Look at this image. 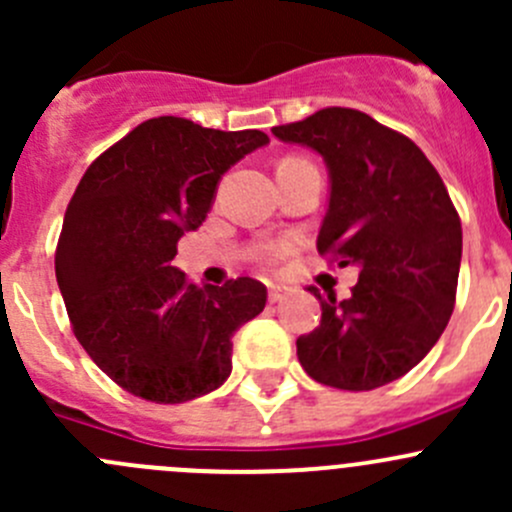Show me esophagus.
I'll use <instances>...</instances> for the list:
<instances>
[{
  "label": "esophagus",
  "mask_w": 512,
  "mask_h": 512,
  "mask_svg": "<svg viewBox=\"0 0 512 512\" xmlns=\"http://www.w3.org/2000/svg\"><path fill=\"white\" fill-rule=\"evenodd\" d=\"M267 297H270V302H282V299L287 297V287L282 285H270V289H267Z\"/></svg>",
  "instance_id": "esophagus-1"
}]
</instances>
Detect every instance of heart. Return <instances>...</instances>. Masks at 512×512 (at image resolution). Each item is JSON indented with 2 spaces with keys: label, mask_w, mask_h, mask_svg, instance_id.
I'll use <instances>...</instances> for the list:
<instances>
[{
  "label": "heart",
  "mask_w": 512,
  "mask_h": 512,
  "mask_svg": "<svg viewBox=\"0 0 512 512\" xmlns=\"http://www.w3.org/2000/svg\"><path fill=\"white\" fill-rule=\"evenodd\" d=\"M285 250H287V245H272L270 247V257H280Z\"/></svg>",
  "instance_id": "heart-1"
}]
</instances>
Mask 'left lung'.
<instances>
[{
    "mask_svg": "<svg viewBox=\"0 0 512 512\" xmlns=\"http://www.w3.org/2000/svg\"><path fill=\"white\" fill-rule=\"evenodd\" d=\"M272 133L324 158L332 190L317 250L359 267L342 302L309 287L322 322L297 339L299 364L334 389L391 384L431 352L456 302L463 232L446 185L411 138L354 108H322Z\"/></svg>",
    "mask_w": 512,
    "mask_h": 512,
    "instance_id": "8db88e82",
    "label": "left lung"
}]
</instances>
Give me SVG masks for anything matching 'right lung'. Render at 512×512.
<instances>
[{
	"mask_svg": "<svg viewBox=\"0 0 512 512\" xmlns=\"http://www.w3.org/2000/svg\"><path fill=\"white\" fill-rule=\"evenodd\" d=\"M267 143L262 131L160 116L81 178L56 245V282L81 347L128 394L183 404L230 376L232 334L265 309L267 287L252 277L198 287L173 257L208 218L230 165Z\"/></svg>",
	"mask_w": 512,
	"mask_h": 512,
	"instance_id": "right-lung-1",
	"label": "right lung"
}]
</instances>
